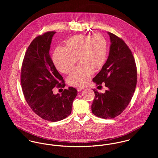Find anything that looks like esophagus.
Here are the masks:
<instances>
[{"label": "esophagus", "instance_id": "esophagus-1", "mask_svg": "<svg viewBox=\"0 0 158 158\" xmlns=\"http://www.w3.org/2000/svg\"><path fill=\"white\" fill-rule=\"evenodd\" d=\"M83 89H84V88H81V87L77 88V90H78V92H80V91H81V90H83Z\"/></svg>", "mask_w": 158, "mask_h": 158}]
</instances>
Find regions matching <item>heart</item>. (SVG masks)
Wrapping results in <instances>:
<instances>
[{
    "label": "heart",
    "instance_id": "b5f03b06",
    "mask_svg": "<svg viewBox=\"0 0 158 158\" xmlns=\"http://www.w3.org/2000/svg\"><path fill=\"white\" fill-rule=\"evenodd\" d=\"M108 56V42L101 34L93 36L78 35L72 36L65 43V47L57 48L53 55V61L58 71L69 73L74 67L77 58L80 66L67 78L72 86L86 85L94 73V69L102 68Z\"/></svg>",
    "mask_w": 158,
    "mask_h": 158
}]
</instances>
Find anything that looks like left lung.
Listing matches in <instances>:
<instances>
[{"label":"left lung","instance_id":"1","mask_svg":"<svg viewBox=\"0 0 158 158\" xmlns=\"http://www.w3.org/2000/svg\"><path fill=\"white\" fill-rule=\"evenodd\" d=\"M111 40L106 63L93 78L97 85L105 83L104 94L93 89L95 97L92 113L102 118H113L122 113L130 103L137 84V68L133 53L123 40L108 32Z\"/></svg>","mask_w":158,"mask_h":158}]
</instances>
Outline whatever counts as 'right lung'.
<instances>
[{
	"instance_id": "1",
	"label": "right lung",
	"mask_w": 158,
	"mask_h": 158,
	"mask_svg": "<svg viewBox=\"0 0 158 158\" xmlns=\"http://www.w3.org/2000/svg\"><path fill=\"white\" fill-rule=\"evenodd\" d=\"M55 33L47 31L32 41L25 52L21 73L22 89L27 103L36 114L50 122L69 116L77 95V90L72 87L64 89L61 95L53 93L55 87L66 85L49 54Z\"/></svg>"
}]
</instances>
